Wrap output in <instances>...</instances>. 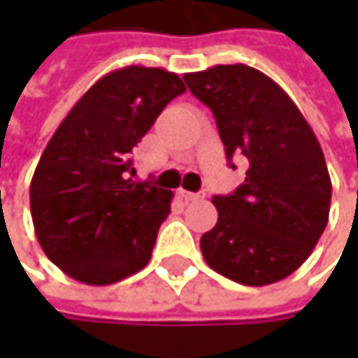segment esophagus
<instances>
[{
	"label": "esophagus",
	"instance_id": "34e87169",
	"mask_svg": "<svg viewBox=\"0 0 358 358\" xmlns=\"http://www.w3.org/2000/svg\"><path fill=\"white\" fill-rule=\"evenodd\" d=\"M180 196L184 201H199V199H205V192H188V190H180Z\"/></svg>",
	"mask_w": 358,
	"mask_h": 358
}]
</instances>
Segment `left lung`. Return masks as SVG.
<instances>
[{"label":"left lung","mask_w":358,"mask_h":358,"mask_svg":"<svg viewBox=\"0 0 358 358\" xmlns=\"http://www.w3.org/2000/svg\"><path fill=\"white\" fill-rule=\"evenodd\" d=\"M184 83L213 111L230 166L234 153L249 162L232 194L213 196L217 224L201 236L207 265L245 286L288 278L329 215L331 180L315 132L282 87L250 66H213Z\"/></svg>","instance_id":"left-lung-1"}]
</instances>
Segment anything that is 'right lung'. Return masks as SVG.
I'll return each instance as SVG.
<instances>
[{"instance_id":"right-lung-1","label":"right lung","mask_w":358,"mask_h":358,"mask_svg":"<svg viewBox=\"0 0 358 358\" xmlns=\"http://www.w3.org/2000/svg\"><path fill=\"white\" fill-rule=\"evenodd\" d=\"M184 91L174 72L126 66L99 78L57 126L31 182V215L41 249L66 275L108 286L149 263L172 192L134 182L130 155Z\"/></svg>"}]
</instances>
